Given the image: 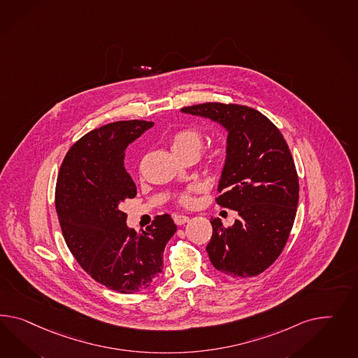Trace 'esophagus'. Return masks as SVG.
<instances>
[{
    "label": "esophagus",
    "mask_w": 358,
    "mask_h": 358,
    "mask_svg": "<svg viewBox=\"0 0 358 358\" xmlns=\"http://www.w3.org/2000/svg\"><path fill=\"white\" fill-rule=\"evenodd\" d=\"M173 220L177 225H184L185 222H189V216H186V215H173Z\"/></svg>",
    "instance_id": "esophagus-1"
}]
</instances>
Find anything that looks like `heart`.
<instances>
[{
  "instance_id": "heart-1",
  "label": "heart",
  "mask_w": 358,
  "mask_h": 358,
  "mask_svg": "<svg viewBox=\"0 0 358 358\" xmlns=\"http://www.w3.org/2000/svg\"><path fill=\"white\" fill-rule=\"evenodd\" d=\"M203 145V136L195 129H181L171 139V147L176 156L178 155L194 154L198 156ZM228 155V145L225 142H219L213 145L207 152V164L211 168H219L224 164ZM194 187H192L193 190ZM180 203L190 204V194L184 193L178 198Z\"/></svg>"
}]
</instances>
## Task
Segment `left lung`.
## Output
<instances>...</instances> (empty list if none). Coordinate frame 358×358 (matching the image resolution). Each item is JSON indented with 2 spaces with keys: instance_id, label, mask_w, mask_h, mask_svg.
<instances>
[{
  "instance_id": "1",
  "label": "left lung",
  "mask_w": 358,
  "mask_h": 358,
  "mask_svg": "<svg viewBox=\"0 0 358 358\" xmlns=\"http://www.w3.org/2000/svg\"><path fill=\"white\" fill-rule=\"evenodd\" d=\"M181 112L210 118L228 131L216 203L240 217L227 228L211 219L210 261L232 278L257 276L280 255L297 213L300 186L289 147L280 130L249 106L204 103Z\"/></svg>"
}]
</instances>
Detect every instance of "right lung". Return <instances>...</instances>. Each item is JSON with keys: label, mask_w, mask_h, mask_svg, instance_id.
<instances>
[{"label": "right lung", "mask_w": 358, "mask_h": 358, "mask_svg": "<svg viewBox=\"0 0 358 358\" xmlns=\"http://www.w3.org/2000/svg\"><path fill=\"white\" fill-rule=\"evenodd\" d=\"M152 126L130 120L90 131L70 147L56 185V210L69 250L94 280L125 294L159 278L165 245L177 231L164 213L136 233L120 210L121 202L136 195L124 166L126 148Z\"/></svg>", "instance_id": "1"}]
</instances>
